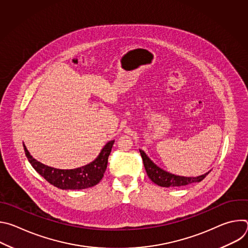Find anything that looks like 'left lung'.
Segmentation results:
<instances>
[{"mask_svg": "<svg viewBox=\"0 0 248 248\" xmlns=\"http://www.w3.org/2000/svg\"><path fill=\"white\" fill-rule=\"evenodd\" d=\"M140 155L142 157L143 164L146 170V172L149 179L156 185L162 187H174V186H184L193 183H199L205 179V176L210 172V170L204 174L198 176H182L170 173L160 167H158L144 151L140 150Z\"/></svg>", "mask_w": 248, "mask_h": 248, "instance_id": "obj_1", "label": "left lung"}]
</instances>
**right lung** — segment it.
<instances>
[{
	"instance_id": "obj_1",
	"label": "right lung",
	"mask_w": 248,
	"mask_h": 248,
	"mask_svg": "<svg viewBox=\"0 0 248 248\" xmlns=\"http://www.w3.org/2000/svg\"><path fill=\"white\" fill-rule=\"evenodd\" d=\"M115 140H111L106 144L97 158L80 168L72 169V170H61L46 166L36 159H34L28 152L26 146L23 144L25 155L31 164L39 174L53 185L54 186L61 189H85L92 187L100 183L104 176L105 170L107 169L108 158L111 153L112 147L114 145Z\"/></svg>"
}]
</instances>
